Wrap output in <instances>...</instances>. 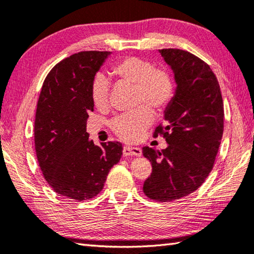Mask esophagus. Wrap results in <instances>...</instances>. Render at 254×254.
<instances>
[{"label": "esophagus", "instance_id": "34e87169", "mask_svg": "<svg viewBox=\"0 0 254 254\" xmlns=\"http://www.w3.org/2000/svg\"><path fill=\"white\" fill-rule=\"evenodd\" d=\"M141 151L140 148H136V147H132V145H124L123 147V156H136L139 157L141 156Z\"/></svg>", "mask_w": 254, "mask_h": 254}]
</instances>
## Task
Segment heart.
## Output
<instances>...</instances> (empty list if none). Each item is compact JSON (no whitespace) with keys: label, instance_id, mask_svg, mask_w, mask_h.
Wrapping results in <instances>:
<instances>
[{"label":"heart","instance_id":"obj_1","mask_svg":"<svg viewBox=\"0 0 254 254\" xmlns=\"http://www.w3.org/2000/svg\"><path fill=\"white\" fill-rule=\"evenodd\" d=\"M115 78L136 87V104H145L154 113L160 114L168 107L175 94V83L168 71L154 68L149 60L140 57L120 59L111 68ZM110 84L103 76H96L91 87V98L97 110L109 106ZM153 121L152 112L140 107L131 113L115 117L110 123L111 130L124 141L133 142L142 136Z\"/></svg>","mask_w":254,"mask_h":254}]
</instances>
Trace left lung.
<instances>
[{"instance_id":"left-lung-1","label":"left lung","mask_w":254,"mask_h":254,"mask_svg":"<svg viewBox=\"0 0 254 254\" xmlns=\"http://www.w3.org/2000/svg\"><path fill=\"white\" fill-rule=\"evenodd\" d=\"M174 72L177 87L165 110L162 134L168 147H143L152 173L143 184L149 198L171 201L198 189L213 169L224 128V109L216 76L207 64L188 51L159 50Z\"/></svg>"}]
</instances>
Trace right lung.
Instances as JSON below:
<instances>
[{"label": "right lung", "mask_w": 254, "mask_h": 254, "mask_svg": "<svg viewBox=\"0 0 254 254\" xmlns=\"http://www.w3.org/2000/svg\"><path fill=\"white\" fill-rule=\"evenodd\" d=\"M110 51H81L62 60L47 75L38 100L34 145L40 169L60 196L83 201L104 187L122 144L95 145L86 132L94 111L91 87Z\"/></svg>", "instance_id": "add662e5"}]
</instances>
